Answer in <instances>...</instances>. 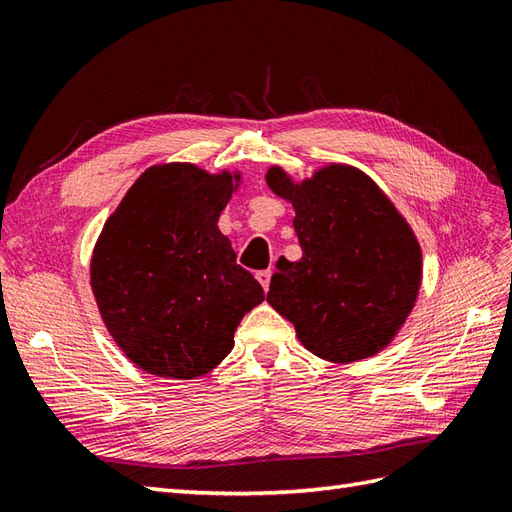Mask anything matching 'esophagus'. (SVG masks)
<instances>
[{"label": "esophagus", "instance_id": "esophagus-1", "mask_svg": "<svg viewBox=\"0 0 512 512\" xmlns=\"http://www.w3.org/2000/svg\"><path fill=\"white\" fill-rule=\"evenodd\" d=\"M270 279H272V272H270V270H261V272H257V281L261 283V287H264L266 292H268V287H270Z\"/></svg>", "mask_w": 512, "mask_h": 512}]
</instances>
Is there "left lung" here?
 Masks as SVG:
<instances>
[{
	"label": "left lung",
	"mask_w": 512,
	"mask_h": 512,
	"mask_svg": "<svg viewBox=\"0 0 512 512\" xmlns=\"http://www.w3.org/2000/svg\"><path fill=\"white\" fill-rule=\"evenodd\" d=\"M266 181L294 205L303 248L298 261H277L266 300L316 357H374L398 335L422 285V248L409 222L368 175L346 164L300 183L272 166Z\"/></svg>",
	"instance_id": "1"
}]
</instances>
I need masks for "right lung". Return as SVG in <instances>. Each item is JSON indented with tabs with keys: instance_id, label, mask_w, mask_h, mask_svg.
<instances>
[{
	"instance_id": "1",
	"label": "right lung",
	"mask_w": 512,
	"mask_h": 512,
	"mask_svg": "<svg viewBox=\"0 0 512 512\" xmlns=\"http://www.w3.org/2000/svg\"><path fill=\"white\" fill-rule=\"evenodd\" d=\"M238 183L229 170L151 166L103 225L90 285L114 342L140 370L183 381L207 374L264 300L218 229Z\"/></svg>"
}]
</instances>
